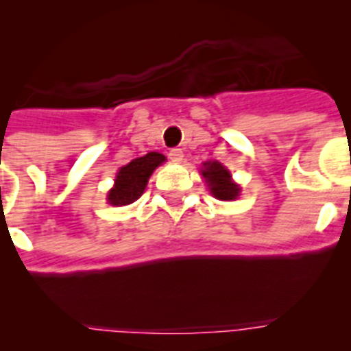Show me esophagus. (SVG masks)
<instances>
[{
    "instance_id": "esophagus-1",
    "label": "esophagus",
    "mask_w": 351,
    "mask_h": 351,
    "mask_svg": "<svg viewBox=\"0 0 351 351\" xmlns=\"http://www.w3.org/2000/svg\"><path fill=\"white\" fill-rule=\"evenodd\" d=\"M169 158L172 163H181L182 158H184V153H182V149H170Z\"/></svg>"
}]
</instances>
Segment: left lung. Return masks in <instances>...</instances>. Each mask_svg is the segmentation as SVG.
Listing matches in <instances>:
<instances>
[{"mask_svg": "<svg viewBox=\"0 0 351 351\" xmlns=\"http://www.w3.org/2000/svg\"><path fill=\"white\" fill-rule=\"evenodd\" d=\"M200 172H202L207 188H209L214 198H218V200H235L241 193L239 184L232 181V173L219 161H206Z\"/></svg>", "mask_w": 351, "mask_h": 351, "instance_id": "left-lung-1", "label": "left lung"}]
</instances>
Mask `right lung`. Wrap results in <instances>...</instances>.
<instances>
[{"mask_svg":"<svg viewBox=\"0 0 351 351\" xmlns=\"http://www.w3.org/2000/svg\"><path fill=\"white\" fill-rule=\"evenodd\" d=\"M165 161L160 153H147L145 156L135 158L128 165L121 167L114 181V188L108 191L107 200L110 206H130L141 198L147 186L149 178L153 176L156 167Z\"/></svg>","mask_w":351,"mask_h":351,"instance_id":"1","label":"right lung"}]
</instances>
